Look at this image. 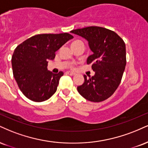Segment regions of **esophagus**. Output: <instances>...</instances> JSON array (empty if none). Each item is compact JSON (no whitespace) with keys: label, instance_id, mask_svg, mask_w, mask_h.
Wrapping results in <instances>:
<instances>
[{"label":"esophagus","instance_id":"esophagus-1","mask_svg":"<svg viewBox=\"0 0 148 148\" xmlns=\"http://www.w3.org/2000/svg\"><path fill=\"white\" fill-rule=\"evenodd\" d=\"M65 74H67V75H70V76L75 75V73L73 72H71V71H67V72H65Z\"/></svg>","mask_w":148,"mask_h":148}]
</instances>
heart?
<instances>
[{"label": "heart", "mask_w": 148, "mask_h": 148, "mask_svg": "<svg viewBox=\"0 0 148 148\" xmlns=\"http://www.w3.org/2000/svg\"><path fill=\"white\" fill-rule=\"evenodd\" d=\"M76 41H79V40H76V41H74V42H76Z\"/></svg>", "instance_id": "1"}]
</instances>
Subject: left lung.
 <instances>
[{
    "label": "left lung",
    "mask_w": 148,
    "mask_h": 148,
    "mask_svg": "<svg viewBox=\"0 0 148 148\" xmlns=\"http://www.w3.org/2000/svg\"><path fill=\"white\" fill-rule=\"evenodd\" d=\"M70 32L86 39L93 52L87 63L92 64L95 74L89 79L84 75L85 81L77 87L78 92L92 102L106 100L121 81L126 65L125 42L114 32L101 27H87Z\"/></svg>",
    "instance_id": "8db88e82"
}]
</instances>
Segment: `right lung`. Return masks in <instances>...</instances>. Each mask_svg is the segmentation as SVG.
<instances>
[{
	"mask_svg": "<svg viewBox=\"0 0 148 148\" xmlns=\"http://www.w3.org/2000/svg\"><path fill=\"white\" fill-rule=\"evenodd\" d=\"M73 38L68 33L42 34L17 46L12 55V70L19 89L27 99L42 102L56 92L63 72L47 70L48 60H54L55 52Z\"/></svg>",
	"mask_w": 148,
	"mask_h": 148,
	"instance_id": "obj_1",
	"label": "right lung"
}]
</instances>
